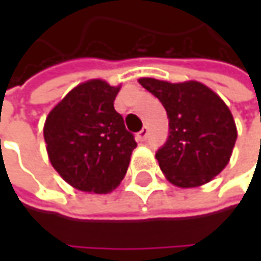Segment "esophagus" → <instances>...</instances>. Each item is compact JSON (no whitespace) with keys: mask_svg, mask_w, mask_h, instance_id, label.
<instances>
[{"mask_svg":"<svg viewBox=\"0 0 261 261\" xmlns=\"http://www.w3.org/2000/svg\"><path fill=\"white\" fill-rule=\"evenodd\" d=\"M146 136H148V128H146V127L142 128V130L137 133V139H139L140 142H143V140L146 139Z\"/></svg>","mask_w":261,"mask_h":261,"instance_id":"obj_1","label":"esophagus"}]
</instances>
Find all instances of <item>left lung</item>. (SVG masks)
Wrapping results in <instances>:
<instances>
[{
	"label": "left lung",
	"mask_w": 261,
	"mask_h": 261,
	"mask_svg": "<svg viewBox=\"0 0 261 261\" xmlns=\"http://www.w3.org/2000/svg\"><path fill=\"white\" fill-rule=\"evenodd\" d=\"M160 99L169 119V137L155 154L166 180L181 189L212 181L228 165L237 128L222 98L205 84L189 80L139 79Z\"/></svg>",
	"instance_id": "8db88e82"
}]
</instances>
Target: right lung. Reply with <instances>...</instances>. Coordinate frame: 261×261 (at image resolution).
<instances>
[{"mask_svg": "<svg viewBox=\"0 0 261 261\" xmlns=\"http://www.w3.org/2000/svg\"><path fill=\"white\" fill-rule=\"evenodd\" d=\"M121 84L87 80L75 86L48 113L43 137L48 159L72 187L110 193L124 180L137 146L113 102Z\"/></svg>", "mask_w": 261, "mask_h": 261, "instance_id": "obj_1", "label": "right lung"}]
</instances>
